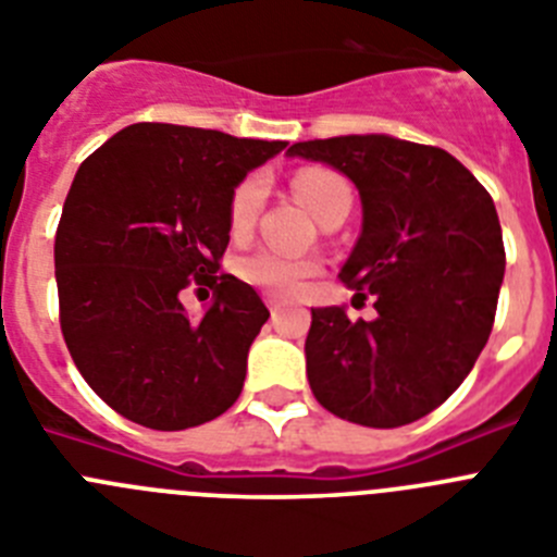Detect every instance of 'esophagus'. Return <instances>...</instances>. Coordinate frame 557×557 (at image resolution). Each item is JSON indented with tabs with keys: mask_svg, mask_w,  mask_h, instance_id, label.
<instances>
[{
	"mask_svg": "<svg viewBox=\"0 0 557 557\" xmlns=\"http://www.w3.org/2000/svg\"><path fill=\"white\" fill-rule=\"evenodd\" d=\"M264 304H268V309L273 314H278L284 309V298H278V295H270L268 293V295H264Z\"/></svg>",
	"mask_w": 557,
	"mask_h": 557,
	"instance_id": "1",
	"label": "esophagus"
}]
</instances>
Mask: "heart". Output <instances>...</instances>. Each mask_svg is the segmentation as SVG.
Here are the masks:
<instances>
[{
	"mask_svg": "<svg viewBox=\"0 0 557 557\" xmlns=\"http://www.w3.org/2000/svg\"><path fill=\"white\" fill-rule=\"evenodd\" d=\"M295 198L301 200L314 218L323 220L337 206H351V186L339 172L326 166H304L293 175ZM262 181L245 178L236 186L228 203V228L234 236H243L253 228L259 209H262ZM245 282L273 295H295L307 287L309 278L321 273V262L312 256H287L282 250L259 248L243 256L236 264Z\"/></svg>",
	"mask_w": 557,
	"mask_h": 557,
	"instance_id": "obj_1",
	"label": "heart"
}]
</instances>
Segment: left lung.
Instances as JSON below:
<instances>
[{
  "instance_id": "1",
  "label": "left lung",
  "mask_w": 557,
  "mask_h": 557,
  "mask_svg": "<svg viewBox=\"0 0 557 557\" xmlns=\"http://www.w3.org/2000/svg\"><path fill=\"white\" fill-rule=\"evenodd\" d=\"M287 152L334 166L359 189L362 234L339 282L373 295L376 309L373 321L312 309L309 387L351 424H412L460 387L488 343L505 275L494 200L446 150L382 133Z\"/></svg>"
}]
</instances>
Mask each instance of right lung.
Here are the masks:
<instances>
[{
	"instance_id": "1",
	"label": "right lung",
	"mask_w": 557,
	"mask_h": 557,
	"mask_svg": "<svg viewBox=\"0 0 557 557\" xmlns=\"http://www.w3.org/2000/svg\"><path fill=\"white\" fill-rule=\"evenodd\" d=\"M287 141L139 122L77 170L55 234L61 332L111 410L161 432L214 421L243 393L270 318L250 284L220 273L234 186ZM215 289L203 319L180 293Z\"/></svg>"
}]
</instances>
